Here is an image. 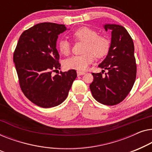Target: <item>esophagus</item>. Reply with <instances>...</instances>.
Wrapping results in <instances>:
<instances>
[{
    "mask_svg": "<svg viewBox=\"0 0 152 152\" xmlns=\"http://www.w3.org/2000/svg\"><path fill=\"white\" fill-rule=\"evenodd\" d=\"M85 73L84 72H81V71H77V75L78 76H81V75H84Z\"/></svg>",
    "mask_w": 152,
    "mask_h": 152,
    "instance_id": "esophagus-1",
    "label": "esophagus"
}]
</instances>
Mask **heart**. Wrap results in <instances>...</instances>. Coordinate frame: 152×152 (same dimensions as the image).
<instances>
[{
	"label": "heart",
	"mask_w": 152,
	"mask_h": 152,
	"mask_svg": "<svg viewBox=\"0 0 152 152\" xmlns=\"http://www.w3.org/2000/svg\"><path fill=\"white\" fill-rule=\"evenodd\" d=\"M76 40L85 42L83 52L81 55H76L66 59L64 66L67 69L85 70L94 61V55L98 58H102L108 54L110 49V41L107 37L98 35L94 29L87 27L77 29L72 34ZM58 48L62 54L67 56L71 52V44L67 39L59 40Z\"/></svg>",
	"instance_id": "heart-1"
}]
</instances>
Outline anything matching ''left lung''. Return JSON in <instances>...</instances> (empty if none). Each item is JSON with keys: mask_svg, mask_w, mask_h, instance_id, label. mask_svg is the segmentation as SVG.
Segmentation results:
<instances>
[{"mask_svg": "<svg viewBox=\"0 0 152 152\" xmlns=\"http://www.w3.org/2000/svg\"><path fill=\"white\" fill-rule=\"evenodd\" d=\"M106 31H112L110 49L98 67L107 73H92L89 88L93 97L100 103L115 105L123 101L130 92L136 77V64L133 40L125 27L105 24Z\"/></svg>", "mask_w": 152, "mask_h": 152, "instance_id": "left-lung-1", "label": "left lung"}]
</instances>
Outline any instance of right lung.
<instances>
[{
    "mask_svg": "<svg viewBox=\"0 0 152 152\" xmlns=\"http://www.w3.org/2000/svg\"><path fill=\"white\" fill-rule=\"evenodd\" d=\"M65 25L42 23L24 31L14 53V63L21 90L36 105L50 108L67 97L77 74L70 69L53 76L61 69L56 42Z\"/></svg>",
    "mask_w": 152,
    "mask_h": 152,
    "instance_id": "1",
    "label": "right lung"
}]
</instances>
